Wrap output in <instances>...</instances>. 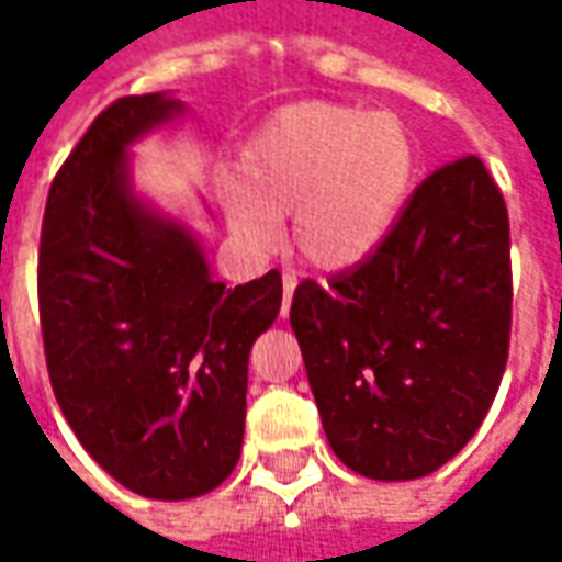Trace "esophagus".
I'll use <instances>...</instances> for the list:
<instances>
[{
  "label": "esophagus",
  "mask_w": 562,
  "mask_h": 562,
  "mask_svg": "<svg viewBox=\"0 0 562 562\" xmlns=\"http://www.w3.org/2000/svg\"><path fill=\"white\" fill-rule=\"evenodd\" d=\"M281 284H284V303H281V315H288V310H291L293 291H296V274H293V271H284V274H281Z\"/></svg>",
  "instance_id": "34e87169"
}]
</instances>
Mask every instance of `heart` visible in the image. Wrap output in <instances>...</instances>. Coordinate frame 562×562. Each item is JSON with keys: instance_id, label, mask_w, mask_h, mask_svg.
<instances>
[{"instance_id": "b5f03b06", "label": "heart", "mask_w": 562, "mask_h": 562, "mask_svg": "<svg viewBox=\"0 0 562 562\" xmlns=\"http://www.w3.org/2000/svg\"><path fill=\"white\" fill-rule=\"evenodd\" d=\"M419 165V143L394 112L300 102L271 115L225 187L227 222L249 247L278 240L293 212V244L315 269L362 262L397 225Z\"/></svg>"}]
</instances>
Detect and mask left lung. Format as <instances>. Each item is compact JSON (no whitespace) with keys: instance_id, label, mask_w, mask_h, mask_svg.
<instances>
[{"instance_id":"8db88e82","label":"left lung","mask_w":562,"mask_h":562,"mask_svg":"<svg viewBox=\"0 0 562 562\" xmlns=\"http://www.w3.org/2000/svg\"><path fill=\"white\" fill-rule=\"evenodd\" d=\"M509 322L507 203L463 156L413 190L362 262L293 291L291 328L340 463L406 482L457 457L497 397Z\"/></svg>"}]
</instances>
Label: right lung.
I'll use <instances>...</instances> for the list:
<instances>
[{
	"label": "right lung",
	"instance_id": "right-lung-1",
	"mask_svg": "<svg viewBox=\"0 0 562 562\" xmlns=\"http://www.w3.org/2000/svg\"><path fill=\"white\" fill-rule=\"evenodd\" d=\"M181 112L162 93L102 109L58 168L40 231V328L55 400L115 482L187 501L231 475L247 359L281 310V274L225 288L184 227L127 181V146Z\"/></svg>",
	"mask_w": 562,
	"mask_h": 562
}]
</instances>
